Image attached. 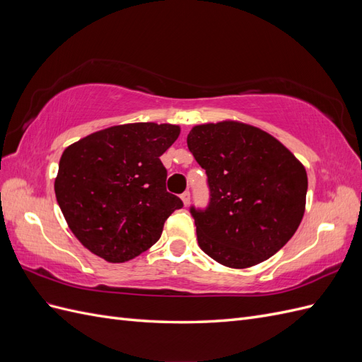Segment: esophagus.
I'll return each instance as SVG.
<instances>
[{
  "label": "esophagus",
  "instance_id": "esophagus-1",
  "mask_svg": "<svg viewBox=\"0 0 362 362\" xmlns=\"http://www.w3.org/2000/svg\"><path fill=\"white\" fill-rule=\"evenodd\" d=\"M181 199H182V204L187 206L189 204H190V192H184L182 194H181Z\"/></svg>",
  "mask_w": 362,
  "mask_h": 362
}]
</instances>
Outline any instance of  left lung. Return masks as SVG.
<instances>
[{
	"label": "left lung",
	"instance_id": "left-lung-1",
	"mask_svg": "<svg viewBox=\"0 0 362 362\" xmlns=\"http://www.w3.org/2000/svg\"><path fill=\"white\" fill-rule=\"evenodd\" d=\"M187 145L211 196L206 210H190L199 247L231 269L275 255L302 222L303 164L278 139L238 120L196 125Z\"/></svg>",
	"mask_w": 362,
	"mask_h": 362
}]
</instances>
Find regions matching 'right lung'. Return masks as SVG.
I'll return each mask as SVG.
<instances>
[{
    "label": "right lung",
    "instance_id": "right-lung-1",
    "mask_svg": "<svg viewBox=\"0 0 362 362\" xmlns=\"http://www.w3.org/2000/svg\"><path fill=\"white\" fill-rule=\"evenodd\" d=\"M172 124L136 122L96 131L63 151L54 190L74 235L108 262L158 242L182 201L166 190L160 157L178 139Z\"/></svg>",
    "mask_w": 362,
    "mask_h": 362
}]
</instances>
